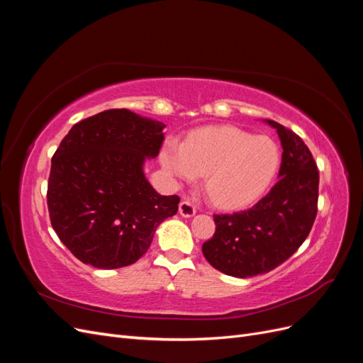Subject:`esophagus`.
<instances>
[{
  "instance_id": "1",
  "label": "esophagus",
  "mask_w": 363,
  "mask_h": 363,
  "mask_svg": "<svg viewBox=\"0 0 363 363\" xmlns=\"http://www.w3.org/2000/svg\"><path fill=\"white\" fill-rule=\"evenodd\" d=\"M179 212H180V215H182V216L189 218V216H194V215H195V212H196V207H195L191 201H188V200H183V201L179 204Z\"/></svg>"
}]
</instances>
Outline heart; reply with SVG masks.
Segmentation results:
<instances>
[{"label": "heart", "instance_id": "1", "mask_svg": "<svg viewBox=\"0 0 363 363\" xmlns=\"http://www.w3.org/2000/svg\"><path fill=\"white\" fill-rule=\"evenodd\" d=\"M171 179L192 182L206 175L204 188L223 207L245 206L268 189L280 167V150L265 136L255 138L236 127L196 131L184 145L168 140L160 151Z\"/></svg>", "mask_w": 363, "mask_h": 363}]
</instances>
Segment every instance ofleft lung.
<instances>
[{"label":"left lung","instance_id":"left-lung-1","mask_svg":"<svg viewBox=\"0 0 363 363\" xmlns=\"http://www.w3.org/2000/svg\"><path fill=\"white\" fill-rule=\"evenodd\" d=\"M283 155L279 182L255 206L235 213H215V233L203 255L227 276L247 279L286 262L309 236L318 212L320 172L311 150L276 121Z\"/></svg>","mask_w":363,"mask_h":363}]
</instances>
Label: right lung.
Listing matches in <instances>:
<instances>
[{
    "mask_svg": "<svg viewBox=\"0 0 363 363\" xmlns=\"http://www.w3.org/2000/svg\"><path fill=\"white\" fill-rule=\"evenodd\" d=\"M164 124L127 108H111L72 125L51 159L50 221L86 265L128 267L148 251L157 225L177 213V195L157 194L145 179Z\"/></svg>",
    "mask_w": 363,
    "mask_h": 363,
    "instance_id": "right-lung-1",
    "label": "right lung"
}]
</instances>
